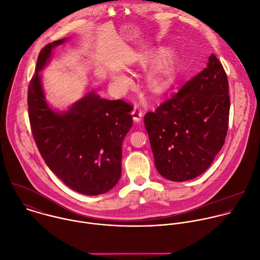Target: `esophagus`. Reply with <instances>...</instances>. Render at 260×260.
<instances>
[{
	"label": "esophagus",
	"instance_id": "1",
	"mask_svg": "<svg viewBox=\"0 0 260 260\" xmlns=\"http://www.w3.org/2000/svg\"><path fill=\"white\" fill-rule=\"evenodd\" d=\"M132 115H133V119L135 122H140L143 118V112L138 107H134V109L132 111Z\"/></svg>",
	"mask_w": 260,
	"mask_h": 260
}]
</instances>
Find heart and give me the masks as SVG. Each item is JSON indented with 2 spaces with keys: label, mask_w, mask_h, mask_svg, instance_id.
<instances>
[{
  "label": "heart",
  "mask_w": 260,
  "mask_h": 260,
  "mask_svg": "<svg viewBox=\"0 0 260 260\" xmlns=\"http://www.w3.org/2000/svg\"><path fill=\"white\" fill-rule=\"evenodd\" d=\"M176 76V64L170 55L167 56L150 74V83L153 88H161ZM118 80H124L125 77L120 75Z\"/></svg>",
  "instance_id": "b5f03b06"
}]
</instances>
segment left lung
Masks as SVG:
<instances>
[{
    "label": "left lung",
    "mask_w": 260,
    "mask_h": 260,
    "mask_svg": "<svg viewBox=\"0 0 260 260\" xmlns=\"http://www.w3.org/2000/svg\"><path fill=\"white\" fill-rule=\"evenodd\" d=\"M230 104L226 73L211 54L206 68L145 114L155 166L163 178L186 182L211 165L224 144Z\"/></svg>",
    "instance_id": "obj_1"
}]
</instances>
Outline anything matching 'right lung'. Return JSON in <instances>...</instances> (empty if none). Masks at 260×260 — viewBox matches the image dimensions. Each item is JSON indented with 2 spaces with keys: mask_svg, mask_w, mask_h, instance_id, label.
Segmentation results:
<instances>
[{
  "mask_svg": "<svg viewBox=\"0 0 260 260\" xmlns=\"http://www.w3.org/2000/svg\"><path fill=\"white\" fill-rule=\"evenodd\" d=\"M66 40L45 46L28 85V117L37 147L46 164L73 191L96 196L110 191L121 176L122 141L133 125L132 106L122 100L88 93L68 111L47 103L40 71L52 50Z\"/></svg>",
  "mask_w": 260,
  "mask_h": 260,
  "instance_id": "right-lung-1",
  "label": "right lung"
}]
</instances>
